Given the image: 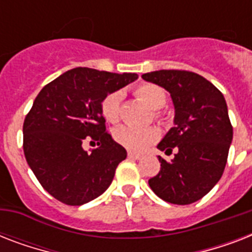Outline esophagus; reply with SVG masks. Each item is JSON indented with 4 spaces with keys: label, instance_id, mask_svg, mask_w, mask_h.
I'll use <instances>...</instances> for the list:
<instances>
[{
    "label": "esophagus",
    "instance_id": "34e87169",
    "mask_svg": "<svg viewBox=\"0 0 252 252\" xmlns=\"http://www.w3.org/2000/svg\"><path fill=\"white\" fill-rule=\"evenodd\" d=\"M141 157V154L133 153V152H128V158H130V159H140Z\"/></svg>",
    "mask_w": 252,
    "mask_h": 252
}]
</instances>
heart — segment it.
Instances as JSON below:
<instances>
[{
    "label": "heart",
    "instance_id": "1",
    "mask_svg": "<svg viewBox=\"0 0 252 252\" xmlns=\"http://www.w3.org/2000/svg\"><path fill=\"white\" fill-rule=\"evenodd\" d=\"M134 94L144 103L154 110V118L157 120H162L161 114L156 110H159L166 104L167 96L165 90L162 87L154 84H141L138 85L134 90ZM122 90H114L102 99L100 102V112L104 120L111 124H116L122 116V102H123ZM114 140L119 145L124 146L126 149L132 152H142L148 146L157 141L159 138V130L154 126H146V128H134V126H119L114 130Z\"/></svg>",
    "mask_w": 252,
    "mask_h": 252
}]
</instances>
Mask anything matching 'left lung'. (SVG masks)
<instances>
[{"label":"left lung","instance_id":"8db88e82","mask_svg":"<svg viewBox=\"0 0 252 252\" xmlns=\"http://www.w3.org/2000/svg\"><path fill=\"white\" fill-rule=\"evenodd\" d=\"M170 93L175 107L171 129L158 144L171 162L158 157L161 170L149 186L167 203L187 205L200 200L222 176L233 140L222 93L204 77L188 70H156L142 74Z\"/></svg>","mask_w":252,"mask_h":252}]
</instances>
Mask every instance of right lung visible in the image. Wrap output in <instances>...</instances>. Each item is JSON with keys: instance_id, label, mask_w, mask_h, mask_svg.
Masks as SVG:
<instances>
[{"instance_id": "add662e5", "label": "right lung", "mask_w": 252, "mask_h": 252, "mask_svg": "<svg viewBox=\"0 0 252 252\" xmlns=\"http://www.w3.org/2000/svg\"><path fill=\"white\" fill-rule=\"evenodd\" d=\"M137 77L74 68L37 94L23 123V152L41 187L55 199L82 205L110 187L126 150L106 130L100 102ZM85 139L98 148L85 152Z\"/></svg>"}]
</instances>
